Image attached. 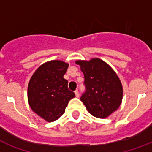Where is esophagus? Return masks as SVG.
Here are the masks:
<instances>
[{
    "mask_svg": "<svg viewBox=\"0 0 152 152\" xmlns=\"http://www.w3.org/2000/svg\"><path fill=\"white\" fill-rule=\"evenodd\" d=\"M74 92H75V95H76V97H79V91H78V90H76L75 91H74Z\"/></svg>",
    "mask_w": 152,
    "mask_h": 152,
    "instance_id": "obj_1",
    "label": "esophagus"
}]
</instances>
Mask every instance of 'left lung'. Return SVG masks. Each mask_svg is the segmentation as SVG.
Wrapping results in <instances>:
<instances>
[{
	"instance_id": "8db88e82",
	"label": "left lung",
	"mask_w": 152,
	"mask_h": 152,
	"mask_svg": "<svg viewBox=\"0 0 152 152\" xmlns=\"http://www.w3.org/2000/svg\"><path fill=\"white\" fill-rule=\"evenodd\" d=\"M84 75L86 91L80 100L95 118H106L120 106L123 88L120 79L106 62L99 58L76 61Z\"/></svg>"
}]
</instances>
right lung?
<instances>
[{
	"label": "right lung",
	"mask_w": 152,
	"mask_h": 152,
	"mask_svg": "<svg viewBox=\"0 0 152 152\" xmlns=\"http://www.w3.org/2000/svg\"><path fill=\"white\" fill-rule=\"evenodd\" d=\"M69 64L53 60L39 66L32 75L27 88L30 107L48 122L57 120L64 113L69 102L75 97L64 79Z\"/></svg>",
	"instance_id": "add662e5"
}]
</instances>
